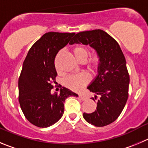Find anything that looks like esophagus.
Masks as SVG:
<instances>
[{
  "label": "esophagus",
  "mask_w": 148,
  "mask_h": 148,
  "mask_svg": "<svg viewBox=\"0 0 148 148\" xmlns=\"http://www.w3.org/2000/svg\"><path fill=\"white\" fill-rule=\"evenodd\" d=\"M78 97H79V98L81 99V100L84 101V100H86V97L84 95H83V94H78Z\"/></svg>",
  "instance_id": "esophagus-1"
}]
</instances>
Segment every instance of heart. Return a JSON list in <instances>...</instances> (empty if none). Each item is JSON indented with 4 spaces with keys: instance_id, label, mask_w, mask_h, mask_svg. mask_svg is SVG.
I'll return each instance as SVG.
<instances>
[{
    "instance_id": "obj_1",
    "label": "heart",
    "mask_w": 148,
    "mask_h": 148,
    "mask_svg": "<svg viewBox=\"0 0 148 148\" xmlns=\"http://www.w3.org/2000/svg\"><path fill=\"white\" fill-rule=\"evenodd\" d=\"M73 53L78 61L80 62H84L86 60L89 50L85 46H76L73 49ZM100 62V58L97 53H94L90 56L86 61L88 68L91 71H94L99 67ZM56 68L58 70L57 63L55 62ZM89 76L85 73H80L78 75H73L69 76L64 81V85L73 91H80L89 82Z\"/></svg>"
}]
</instances>
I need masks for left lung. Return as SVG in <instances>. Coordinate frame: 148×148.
Instances as JSON below:
<instances>
[{
	"label": "left lung",
	"instance_id": "1",
	"mask_svg": "<svg viewBox=\"0 0 148 148\" xmlns=\"http://www.w3.org/2000/svg\"><path fill=\"white\" fill-rule=\"evenodd\" d=\"M74 43L88 45L100 58L97 75L87 87L96 94L95 99L99 96L97 110L83 116L98 127L110 124L121 113L129 97V75L121 49L113 38L99 29L77 33L70 42Z\"/></svg>",
	"mask_w": 148,
	"mask_h": 148
}]
</instances>
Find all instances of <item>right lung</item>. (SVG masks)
<instances>
[{
	"label": "right lung",
	"mask_w": 148,
	"mask_h": 148,
	"mask_svg": "<svg viewBox=\"0 0 148 148\" xmlns=\"http://www.w3.org/2000/svg\"><path fill=\"white\" fill-rule=\"evenodd\" d=\"M75 33H46L32 46L19 78V101L25 118L32 124L46 128L58 121L64 113V102L78 94L62 87L52 94V83L57 75L54 60L59 51Z\"/></svg>",
	"instance_id": "obj_1"
}]
</instances>
